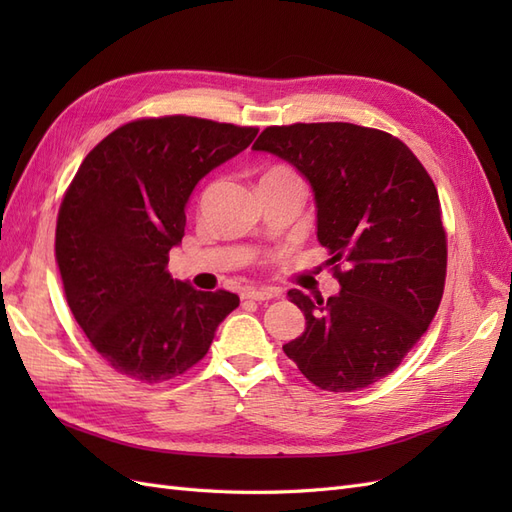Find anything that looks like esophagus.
Listing matches in <instances>:
<instances>
[{
    "label": "esophagus",
    "instance_id": "34e87169",
    "mask_svg": "<svg viewBox=\"0 0 512 512\" xmlns=\"http://www.w3.org/2000/svg\"><path fill=\"white\" fill-rule=\"evenodd\" d=\"M241 297L252 299V301H269L275 297V292L271 288H250V290H245Z\"/></svg>",
    "mask_w": 512,
    "mask_h": 512
}]
</instances>
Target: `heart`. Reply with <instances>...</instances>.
Wrapping results in <instances>:
<instances>
[{
	"mask_svg": "<svg viewBox=\"0 0 512 512\" xmlns=\"http://www.w3.org/2000/svg\"><path fill=\"white\" fill-rule=\"evenodd\" d=\"M262 179H297V177H294L288 168H284V166H275V168L267 170V173L262 175Z\"/></svg>",
	"mask_w": 512,
	"mask_h": 512,
	"instance_id": "obj_1",
	"label": "heart"
}]
</instances>
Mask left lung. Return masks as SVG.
Here are the masks:
<instances>
[{"mask_svg": "<svg viewBox=\"0 0 512 512\" xmlns=\"http://www.w3.org/2000/svg\"><path fill=\"white\" fill-rule=\"evenodd\" d=\"M254 151L286 160L309 181L316 235L342 290L324 301L288 290L305 331L284 346L324 391L365 389L399 367L431 324L446 280L438 190L399 138L354 123L271 126Z\"/></svg>", "mask_w": 512, "mask_h": 512, "instance_id": "obj_1", "label": "left lung"}]
</instances>
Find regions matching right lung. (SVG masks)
Returning <instances> with one entry per match:
<instances>
[{"mask_svg": "<svg viewBox=\"0 0 512 512\" xmlns=\"http://www.w3.org/2000/svg\"><path fill=\"white\" fill-rule=\"evenodd\" d=\"M256 134L185 115L136 119L76 170L57 215L55 258L76 322L119 374L147 384L181 376L239 307L237 294L196 290L166 265L196 183Z\"/></svg>", "mask_w": 512, "mask_h": 512, "instance_id": "obj_1", "label": "right lung"}]
</instances>
